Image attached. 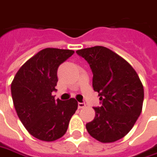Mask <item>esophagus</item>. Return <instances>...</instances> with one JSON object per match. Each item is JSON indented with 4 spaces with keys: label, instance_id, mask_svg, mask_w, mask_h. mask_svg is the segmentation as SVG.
I'll return each instance as SVG.
<instances>
[{
    "label": "esophagus",
    "instance_id": "1",
    "mask_svg": "<svg viewBox=\"0 0 157 157\" xmlns=\"http://www.w3.org/2000/svg\"><path fill=\"white\" fill-rule=\"evenodd\" d=\"M85 106H86L85 103H78V108H79V109L84 108Z\"/></svg>",
    "mask_w": 157,
    "mask_h": 157
}]
</instances>
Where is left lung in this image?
<instances>
[{
    "label": "left lung",
    "mask_w": 157,
    "mask_h": 157,
    "mask_svg": "<svg viewBox=\"0 0 157 157\" xmlns=\"http://www.w3.org/2000/svg\"><path fill=\"white\" fill-rule=\"evenodd\" d=\"M93 74L92 86L98 92L101 106L86 128L101 142H114L133 128L141 113L144 90L137 73L126 60L104 46L76 51Z\"/></svg>",
    "instance_id": "1"
}]
</instances>
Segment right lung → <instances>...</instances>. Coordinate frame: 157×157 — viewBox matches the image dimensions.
Listing matches in <instances>:
<instances>
[{"mask_svg":"<svg viewBox=\"0 0 157 157\" xmlns=\"http://www.w3.org/2000/svg\"><path fill=\"white\" fill-rule=\"evenodd\" d=\"M75 52L45 48L27 60L11 83L17 116L27 131L38 140L52 141L62 137L77 110V101L55 100L59 67Z\"/></svg>","mask_w":157,"mask_h":157,"instance_id":"add662e5","label":"right lung"}]
</instances>
